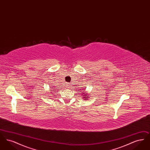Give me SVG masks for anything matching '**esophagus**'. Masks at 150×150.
Returning a JSON list of instances; mask_svg holds the SVG:
<instances>
[{"label":"esophagus","instance_id":"esophagus-1","mask_svg":"<svg viewBox=\"0 0 150 150\" xmlns=\"http://www.w3.org/2000/svg\"><path fill=\"white\" fill-rule=\"evenodd\" d=\"M66 88H69L71 87V84L67 83H66Z\"/></svg>","mask_w":150,"mask_h":150}]
</instances>
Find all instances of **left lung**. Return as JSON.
<instances>
[{"label":"left lung","mask_w":150,"mask_h":150,"mask_svg":"<svg viewBox=\"0 0 150 150\" xmlns=\"http://www.w3.org/2000/svg\"><path fill=\"white\" fill-rule=\"evenodd\" d=\"M86 89H84V91H85ZM82 96H83V100L85 99L86 100H87L88 99V98H89V97H88L89 95L87 93H86V92L85 91H83V94H82Z\"/></svg>","instance_id":"left-lung-1"}]
</instances>
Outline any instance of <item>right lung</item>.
<instances>
[{
	"label": "right lung",
	"mask_w": 150,
	"mask_h": 150,
	"mask_svg": "<svg viewBox=\"0 0 150 150\" xmlns=\"http://www.w3.org/2000/svg\"><path fill=\"white\" fill-rule=\"evenodd\" d=\"M53 89H55V88H53ZM54 91H55V90H54V91H53V92H55ZM51 94H52V93H51ZM53 94H54V93H53Z\"/></svg>",
	"instance_id": "add662e5"
}]
</instances>
